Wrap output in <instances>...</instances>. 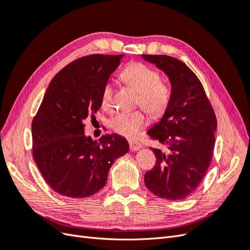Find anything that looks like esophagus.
<instances>
[{
  "label": "esophagus",
  "mask_w": 250,
  "mask_h": 250,
  "mask_svg": "<svg viewBox=\"0 0 250 250\" xmlns=\"http://www.w3.org/2000/svg\"><path fill=\"white\" fill-rule=\"evenodd\" d=\"M129 147L131 151H138L139 149L142 148V145L138 142H130L129 143Z\"/></svg>",
  "instance_id": "1"
}]
</instances>
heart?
<instances>
[{
    "mask_svg": "<svg viewBox=\"0 0 250 250\" xmlns=\"http://www.w3.org/2000/svg\"><path fill=\"white\" fill-rule=\"evenodd\" d=\"M124 81L139 93L138 104L151 116L158 117L167 108L170 101V88L160 81V75L151 67L134 62L128 64L122 72ZM113 84L110 81L102 88L101 103L109 108L112 103ZM147 124V117L141 110L120 112L110 120V127L117 133L126 138H134L142 128Z\"/></svg>",
    "mask_w": 250,
    "mask_h": 250,
    "instance_id": "obj_1",
    "label": "heart"
}]
</instances>
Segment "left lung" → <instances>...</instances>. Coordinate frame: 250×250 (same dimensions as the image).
Masks as SVG:
<instances>
[{"mask_svg": "<svg viewBox=\"0 0 250 250\" xmlns=\"http://www.w3.org/2000/svg\"><path fill=\"white\" fill-rule=\"evenodd\" d=\"M169 78L171 96L160 122L147 131L167 150L151 148L156 164L145 185L160 198L181 200L191 195L209 167L217 120L197 76L180 60L167 55H142Z\"/></svg>", "mask_w": 250, "mask_h": 250, "instance_id": "obj_1", "label": "left lung"}]
</instances>
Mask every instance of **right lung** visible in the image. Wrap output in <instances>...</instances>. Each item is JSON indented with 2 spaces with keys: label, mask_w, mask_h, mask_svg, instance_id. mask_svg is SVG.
<instances>
[{
  "label": "right lung",
  "mask_w": 250,
  "mask_h": 250,
  "mask_svg": "<svg viewBox=\"0 0 250 250\" xmlns=\"http://www.w3.org/2000/svg\"><path fill=\"white\" fill-rule=\"evenodd\" d=\"M124 55L94 54L67 64L52 79L32 122L33 157L58 194L84 198L106 185L109 169L129 144L113 133L94 142L84 121L101 107L105 83Z\"/></svg>",
  "instance_id": "right-lung-1"
}]
</instances>
